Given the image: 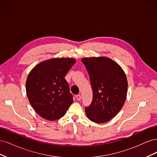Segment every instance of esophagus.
Listing matches in <instances>:
<instances>
[{"instance_id": "1", "label": "esophagus", "mask_w": 157, "mask_h": 157, "mask_svg": "<svg viewBox=\"0 0 157 157\" xmlns=\"http://www.w3.org/2000/svg\"><path fill=\"white\" fill-rule=\"evenodd\" d=\"M76 98H77V99L78 101H80V99H81V96H80V94H78V95H77V96H76Z\"/></svg>"}]
</instances>
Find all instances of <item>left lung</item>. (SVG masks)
<instances>
[{
	"mask_svg": "<svg viewBox=\"0 0 157 157\" xmlns=\"http://www.w3.org/2000/svg\"><path fill=\"white\" fill-rule=\"evenodd\" d=\"M81 61L93 90L92 103L85 108V113L94 122H106L124 105L128 91L126 74L119 65L107 57L84 58Z\"/></svg>",
	"mask_w": 157,
	"mask_h": 157,
	"instance_id": "1",
	"label": "left lung"
}]
</instances>
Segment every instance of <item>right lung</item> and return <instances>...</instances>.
Returning <instances> with one entry per match:
<instances>
[{"mask_svg": "<svg viewBox=\"0 0 157 157\" xmlns=\"http://www.w3.org/2000/svg\"><path fill=\"white\" fill-rule=\"evenodd\" d=\"M75 62L74 58H52L37 64L28 75V99L36 113L44 119H59L73 102L65 77Z\"/></svg>", "mask_w": 157, "mask_h": 157, "instance_id": "add662e5", "label": "right lung"}]
</instances>
